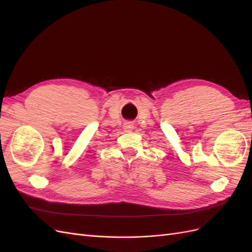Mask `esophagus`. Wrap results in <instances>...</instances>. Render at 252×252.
Instances as JSON below:
<instances>
[{
	"instance_id": "34e87169",
	"label": "esophagus",
	"mask_w": 252,
	"mask_h": 252,
	"mask_svg": "<svg viewBox=\"0 0 252 252\" xmlns=\"http://www.w3.org/2000/svg\"><path fill=\"white\" fill-rule=\"evenodd\" d=\"M124 129L127 131L131 130V129H133V124L131 123V122H126V123L124 124Z\"/></svg>"
}]
</instances>
